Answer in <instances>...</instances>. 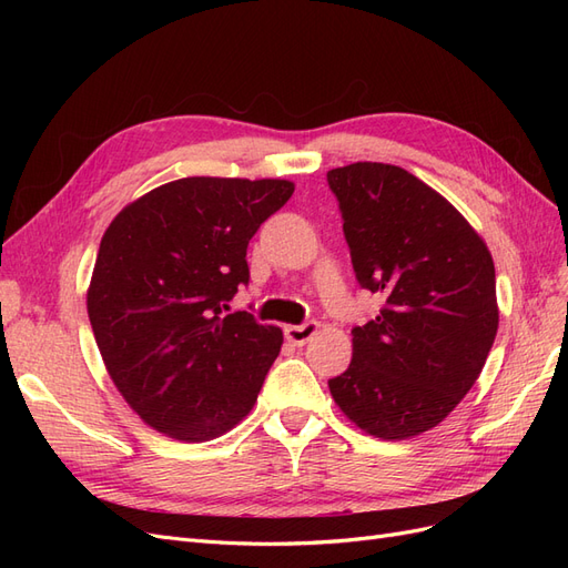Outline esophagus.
Here are the masks:
<instances>
[{
    "label": "esophagus",
    "instance_id": "obj_1",
    "mask_svg": "<svg viewBox=\"0 0 568 568\" xmlns=\"http://www.w3.org/2000/svg\"><path fill=\"white\" fill-rule=\"evenodd\" d=\"M320 329L317 322H305V324H286L284 326V336L288 343H294V346H303V343L311 341Z\"/></svg>",
    "mask_w": 568,
    "mask_h": 568
}]
</instances>
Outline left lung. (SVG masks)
Returning a JSON list of instances; mask_svg holds the SVG:
<instances>
[{
  "instance_id": "8db88e82",
  "label": "left lung",
  "mask_w": 568,
  "mask_h": 568,
  "mask_svg": "<svg viewBox=\"0 0 568 568\" xmlns=\"http://www.w3.org/2000/svg\"><path fill=\"white\" fill-rule=\"evenodd\" d=\"M326 182L359 286L384 296L379 315L353 329L332 398L374 438H415L486 365L500 322L493 255L450 201L398 165L351 163Z\"/></svg>"
}]
</instances>
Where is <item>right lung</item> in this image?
<instances>
[{"instance_id":"add662e5","label":"right lung","mask_w":568,"mask_h":568,"mask_svg":"<svg viewBox=\"0 0 568 568\" xmlns=\"http://www.w3.org/2000/svg\"><path fill=\"white\" fill-rule=\"evenodd\" d=\"M291 194L288 180L182 178L104 232L88 315L115 388L156 432L211 440L257 400L282 329L222 311L248 284L251 236Z\"/></svg>"}]
</instances>
